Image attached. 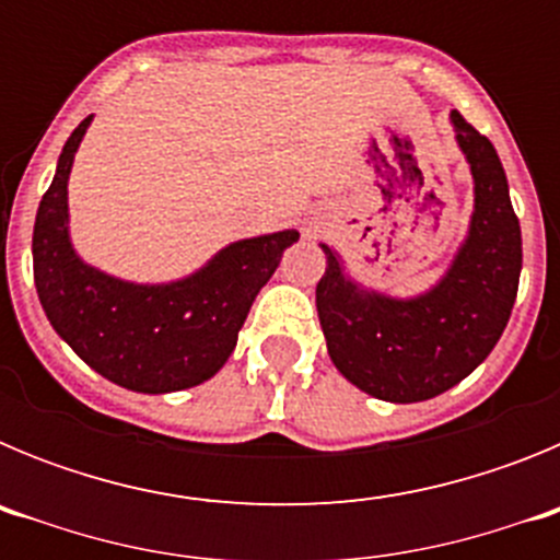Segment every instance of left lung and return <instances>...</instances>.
Instances as JSON below:
<instances>
[{
  "mask_svg": "<svg viewBox=\"0 0 560 560\" xmlns=\"http://www.w3.org/2000/svg\"><path fill=\"white\" fill-rule=\"evenodd\" d=\"M457 142L474 176V215L452 269L427 294L395 300L345 277L323 244L328 266L316 283V311L330 361L361 393L415 404L446 393L488 359L516 303L522 230L497 148L459 112Z\"/></svg>",
  "mask_w": 560,
  "mask_h": 560,
  "instance_id": "obj_1",
  "label": "left lung"
}]
</instances>
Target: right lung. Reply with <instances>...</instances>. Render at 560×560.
I'll return each instance as SVG.
<instances>
[{
	"instance_id": "1",
	"label": "right lung",
	"mask_w": 560,
	"mask_h": 560,
	"mask_svg": "<svg viewBox=\"0 0 560 560\" xmlns=\"http://www.w3.org/2000/svg\"><path fill=\"white\" fill-rule=\"evenodd\" d=\"M92 117L58 156L33 226V277L56 334L103 378L133 393H176L224 368L257 291L269 283L300 232L230 244L196 275L137 285L86 266L69 244L67 182Z\"/></svg>"
}]
</instances>
